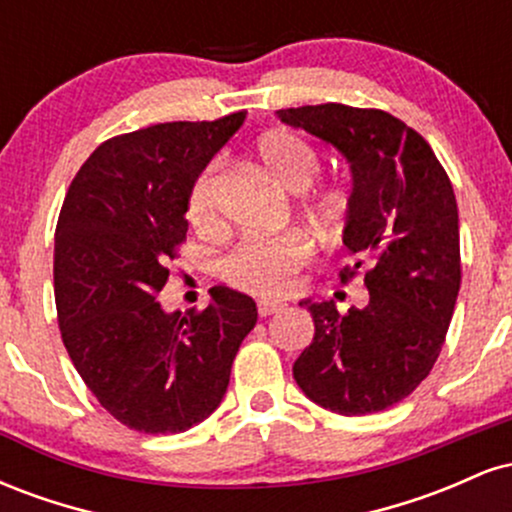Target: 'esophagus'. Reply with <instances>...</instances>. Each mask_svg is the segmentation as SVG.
I'll return each mask as SVG.
<instances>
[{
    "instance_id": "34e87169",
    "label": "esophagus",
    "mask_w": 512,
    "mask_h": 512,
    "mask_svg": "<svg viewBox=\"0 0 512 512\" xmlns=\"http://www.w3.org/2000/svg\"><path fill=\"white\" fill-rule=\"evenodd\" d=\"M284 310V303H276V301H257V313L260 317H269L274 313H281Z\"/></svg>"
}]
</instances>
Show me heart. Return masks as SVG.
<instances>
[{
    "mask_svg": "<svg viewBox=\"0 0 512 512\" xmlns=\"http://www.w3.org/2000/svg\"><path fill=\"white\" fill-rule=\"evenodd\" d=\"M255 158L276 185L289 192H303L317 180L322 156L308 139L289 129H272L255 144ZM349 207V192L339 185L315 190L305 211L317 223L342 221ZM187 221L202 238H216L223 228L219 207V168L207 166L197 175L187 195ZM313 257V243L303 233H284L276 238L245 240L223 257V279L240 291L255 296H284L296 286L298 274Z\"/></svg>",
    "mask_w": 512,
    "mask_h": 512,
    "instance_id": "heart-1",
    "label": "heart"
}]
</instances>
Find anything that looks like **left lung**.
<instances>
[{
	"label": "left lung",
	"instance_id": "8db88e82",
	"mask_svg": "<svg viewBox=\"0 0 512 512\" xmlns=\"http://www.w3.org/2000/svg\"><path fill=\"white\" fill-rule=\"evenodd\" d=\"M279 117L351 163L344 245L368 262L366 308L342 315L332 301H301L315 337L293 363V378L337 414L390 409L431 373L455 313L462 267L450 178L426 139L385 110L325 103ZM363 260L339 272L344 284Z\"/></svg>",
	"mask_w": 512,
	"mask_h": 512
}]
</instances>
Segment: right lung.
<instances>
[{
	"label": "right lung",
	"mask_w": 512,
	"mask_h": 512,
	"mask_svg": "<svg viewBox=\"0 0 512 512\" xmlns=\"http://www.w3.org/2000/svg\"><path fill=\"white\" fill-rule=\"evenodd\" d=\"M243 120L240 110L108 139L64 197L55 231L62 342L101 407L139 433H180L207 419L257 322L255 301L226 286L185 315L156 301L187 238L192 182Z\"/></svg>",
	"instance_id": "1"
}]
</instances>
